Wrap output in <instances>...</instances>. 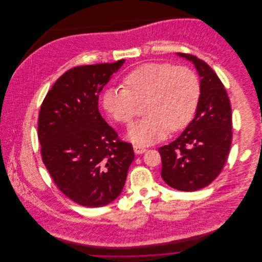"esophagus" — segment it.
I'll return each instance as SVG.
<instances>
[{"instance_id":"esophagus-1","label":"esophagus","mask_w":262,"mask_h":262,"mask_svg":"<svg viewBox=\"0 0 262 262\" xmlns=\"http://www.w3.org/2000/svg\"><path fill=\"white\" fill-rule=\"evenodd\" d=\"M133 148H134V152L136 153V154H142V153H144L145 151H146V148H144V147H142V146H140V145H134L133 146Z\"/></svg>"}]
</instances>
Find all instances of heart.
<instances>
[{
	"instance_id": "1",
	"label": "heart",
	"mask_w": 262,
	"mask_h": 262,
	"mask_svg": "<svg viewBox=\"0 0 262 262\" xmlns=\"http://www.w3.org/2000/svg\"><path fill=\"white\" fill-rule=\"evenodd\" d=\"M126 88H107L103 107L118 123L130 124L138 103H145V118L128 131V138L149 145L162 140L169 130L188 125L199 105L201 89L195 74L186 67L166 62L142 64L124 78Z\"/></svg>"
}]
</instances>
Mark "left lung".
Returning a JSON list of instances; mask_svg holds the SVG:
<instances>
[{
    "label": "left lung",
    "mask_w": 262,
    "mask_h": 262,
    "mask_svg": "<svg viewBox=\"0 0 262 262\" xmlns=\"http://www.w3.org/2000/svg\"><path fill=\"white\" fill-rule=\"evenodd\" d=\"M192 62L200 76V101L194 118L178 139L160 147L161 178L169 187L194 191L221 172L232 142V111L224 85L202 59L177 53Z\"/></svg>",
    "instance_id": "obj_1"
}]
</instances>
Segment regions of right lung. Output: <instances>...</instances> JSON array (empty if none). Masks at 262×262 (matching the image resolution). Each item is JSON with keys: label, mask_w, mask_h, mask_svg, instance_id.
I'll list each match as a JSON object with an SVG mask.
<instances>
[{"label": "right lung", "mask_w": 262, "mask_h": 262, "mask_svg": "<svg viewBox=\"0 0 262 262\" xmlns=\"http://www.w3.org/2000/svg\"><path fill=\"white\" fill-rule=\"evenodd\" d=\"M76 67L47 93L39 113L43 163L57 187L83 207L98 208L122 192L134 151L99 112V94L123 66Z\"/></svg>", "instance_id": "add662e5"}]
</instances>
